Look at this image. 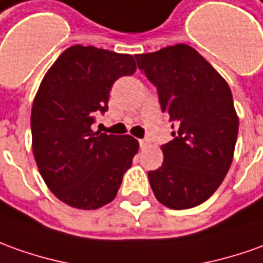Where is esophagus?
Masks as SVG:
<instances>
[{"label":"esophagus","instance_id":"esophagus-1","mask_svg":"<svg viewBox=\"0 0 263 263\" xmlns=\"http://www.w3.org/2000/svg\"><path fill=\"white\" fill-rule=\"evenodd\" d=\"M139 143H140V147H147L149 146V140H146V139H140Z\"/></svg>","mask_w":263,"mask_h":263}]
</instances>
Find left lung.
I'll use <instances>...</instances> for the list:
<instances>
[{"label": "left lung", "mask_w": 263, "mask_h": 263, "mask_svg": "<svg viewBox=\"0 0 263 263\" xmlns=\"http://www.w3.org/2000/svg\"><path fill=\"white\" fill-rule=\"evenodd\" d=\"M139 68L157 87L173 140L163 144L159 169L149 172L156 199L170 209H190L216 192L231 167L239 117L226 80L187 44L136 54Z\"/></svg>", "instance_id": "obj_1"}]
</instances>
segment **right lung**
<instances>
[{
  "label": "right lung",
  "mask_w": 263,
  "mask_h": 263,
  "mask_svg": "<svg viewBox=\"0 0 263 263\" xmlns=\"http://www.w3.org/2000/svg\"><path fill=\"white\" fill-rule=\"evenodd\" d=\"M132 54L73 45L40 83L31 108L32 153L47 187L63 203L93 211L113 200L139 152L130 135L91 130L116 80L135 74Z\"/></svg>",
  "instance_id": "obj_1"
}]
</instances>
